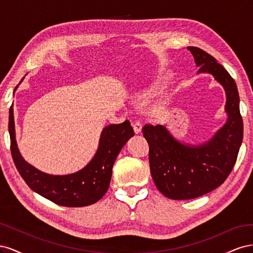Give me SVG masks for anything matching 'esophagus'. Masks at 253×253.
<instances>
[{
	"mask_svg": "<svg viewBox=\"0 0 253 253\" xmlns=\"http://www.w3.org/2000/svg\"><path fill=\"white\" fill-rule=\"evenodd\" d=\"M132 126H133V128H134V132H135V134H138L140 131H141V124L139 121H134V122H132Z\"/></svg>",
	"mask_w": 253,
	"mask_h": 253,
	"instance_id": "34e87169",
	"label": "esophagus"
}]
</instances>
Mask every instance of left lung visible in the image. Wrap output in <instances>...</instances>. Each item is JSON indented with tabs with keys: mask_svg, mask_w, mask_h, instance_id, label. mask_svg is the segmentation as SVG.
Returning <instances> with one entry per match:
<instances>
[{
	"mask_svg": "<svg viewBox=\"0 0 253 253\" xmlns=\"http://www.w3.org/2000/svg\"><path fill=\"white\" fill-rule=\"evenodd\" d=\"M200 67L197 74H211L226 91L227 122L212 138L200 145L179 142L165 126L145 125L149 162L155 186L171 200H191L216 189L231 173L243 140L244 125L235 81L223 65L205 50L187 47Z\"/></svg>",
	"mask_w": 253,
	"mask_h": 253,
	"instance_id": "left-lung-1",
	"label": "left lung"
}]
</instances>
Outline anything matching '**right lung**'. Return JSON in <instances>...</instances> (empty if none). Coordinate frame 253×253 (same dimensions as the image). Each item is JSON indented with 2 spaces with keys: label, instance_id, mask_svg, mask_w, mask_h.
Instances as JSON below:
<instances>
[{
  "label": "right lung",
  "instance_id": "1",
  "mask_svg": "<svg viewBox=\"0 0 253 253\" xmlns=\"http://www.w3.org/2000/svg\"><path fill=\"white\" fill-rule=\"evenodd\" d=\"M8 131L13 163L27 186L50 202L64 207H84L102 198L110 186L115 160L126 141L134 136L128 120L105 126L98 150L88 165L73 174L49 175L36 169L21 156L16 141L12 105L9 110Z\"/></svg>",
  "mask_w": 253,
  "mask_h": 253
}]
</instances>
